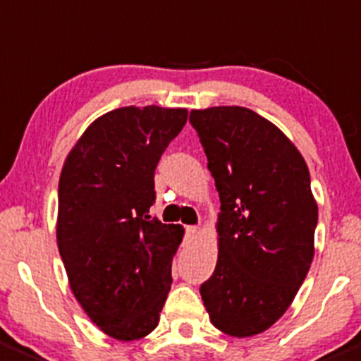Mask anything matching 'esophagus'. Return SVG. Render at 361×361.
<instances>
[{
	"label": "esophagus",
	"instance_id": "esophagus-1",
	"mask_svg": "<svg viewBox=\"0 0 361 361\" xmlns=\"http://www.w3.org/2000/svg\"><path fill=\"white\" fill-rule=\"evenodd\" d=\"M197 233H200V228H197V226H187V228H185V237H187L188 240H192V238L196 237Z\"/></svg>",
	"mask_w": 361,
	"mask_h": 361
}]
</instances>
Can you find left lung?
<instances>
[{
	"instance_id": "8db88e82",
	"label": "left lung",
	"mask_w": 361,
	"mask_h": 361,
	"mask_svg": "<svg viewBox=\"0 0 361 361\" xmlns=\"http://www.w3.org/2000/svg\"><path fill=\"white\" fill-rule=\"evenodd\" d=\"M221 197L217 264L201 285L210 321L237 338L271 328L294 301L315 252L317 201L305 158L244 106L192 110Z\"/></svg>"
}]
</instances>
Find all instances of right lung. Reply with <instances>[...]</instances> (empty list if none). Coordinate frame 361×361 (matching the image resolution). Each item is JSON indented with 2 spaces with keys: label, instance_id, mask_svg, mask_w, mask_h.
Masks as SVG:
<instances>
[{
  "label": "right lung",
  "instance_id": "obj_1",
  "mask_svg": "<svg viewBox=\"0 0 361 361\" xmlns=\"http://www.w3.org/2000/svg\"><path fill=\"white\" fill-rule=\"evenodd\" d=\"M187 109L123 106L89 124L63 161L56 244L87 317L121 342L160 321L183 226L151 219L154 169Z\"/></svg>",
  "mask_w": 361,
  "mask_h": 361
}]
</instances>
